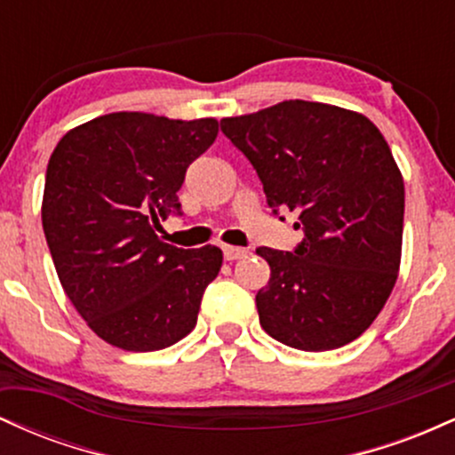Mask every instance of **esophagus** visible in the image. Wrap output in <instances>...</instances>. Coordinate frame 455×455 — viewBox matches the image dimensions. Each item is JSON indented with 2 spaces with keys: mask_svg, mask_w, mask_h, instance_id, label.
I'll return each mask as SVG.
<instances>
[{
  "mask_svg": "<svg viewBox=\"0 0 455 455\" xmlns=\"http://www.w3.org/2000/svg\"><path fill=\"white\" fill-rule=\"evenodd\" d=\"M222 252H224V259H227V260H237V259H243L245 254H248V250L237 248V245H224Z\"/></svg>",
  "mask_w": 455,
  "mask_h": 455,
  "instance_id": "1",
  "label": "esophagus"
}]
</instances>
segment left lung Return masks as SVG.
Listing matches in <instances>:
<instances>
[{
	"instance_id": "8db88e82",
	"label": "left lung",
	"mask_w": 455,
	"mask_h": 455,
	"mask_svg": "<svg viewBox=\"0 0 455 455\" xmlns=\"http://www.w3.org/2000/svg\"><path fill=\"white\" fill-rule=\"evenodd\" d=\"M274 213H299L295 252L257 248L271 275L257 293L260 327L299 351L353 342L387 304L402 259L404 180L380 130L362 113L284 100L224 117Z\"/></svg>"
}]
</instances>
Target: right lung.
Instances as JSON below:
<instances>
[{"label":"right lung","instance_id":"1","mask_svg":"<svg viewBox=\"0 0 455 455\" xmlns=\"http://www.w3.org/2000/svg\"><path fill=\"white\" fill-rule=\"evenodd\" d=\"M218 137V119L100 115L68 130L51 154L43 228L68 299L104 342L149 353L196 325L222 250H184L156 235L186 169Z\"/></svg>","mask_w":455,"mask_h":455}]
</instances>
